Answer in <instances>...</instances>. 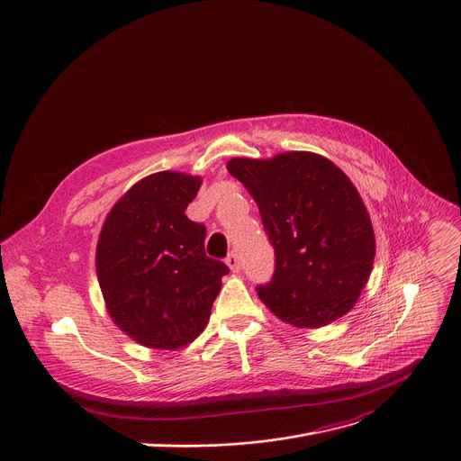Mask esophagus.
Wrapping results in <instances>:
<instances>
[{
	"label": "esophagus",
	"instance_id": "obj_1",
	"mask_svg": "<svg viewBox=\"0 0 461 461\" xmlns=\"http://www.w3.org/2000/svg\"><path fill=\"white\" fill-rule=\"evenodd\" d=\"M226 265H228V267H230L233 273H237V271L240 269V259H239V254H237V252H230V254H228V258H226Z\"/></svg>",
	"mask_w": 461,
	"mask_h": 461
}]
</instances>
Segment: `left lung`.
<instances>
[{"label":"left lung","instance_id":"obj_1","mask_svg":"<svg viewBox=\"0 0 461 461\" xmlns=\"http://www.w3.org/2000/svg\"><path fill=\"white\" fill-rule=\"evenodd\" d=\"M228 172L256 200L275 249V275L256 287L259 299L295 327L342 318L365 289L375 256L370 214L349 177L308 151L231 158Z\"/></svg>","mask_w":461,"mask_h":461}]
</instances>
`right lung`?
<instances>
[{"mask_svg": "<svg viewBox=\"0 0 461 461\" xmlns=\"http://www.w3.org/2000/svg\"><path fill=\"white\" fill-rule=\"evenodd\" d=\"M200 177L158 172L106 216L96 276L113 323L145 348L177 349L205 329L228 265L207 258L205 226L185 214Z\"/></svg>", "mask_w": 461, "mask_h": 461, "instance_id": "1", "label": "right lung"}]
</instances>
